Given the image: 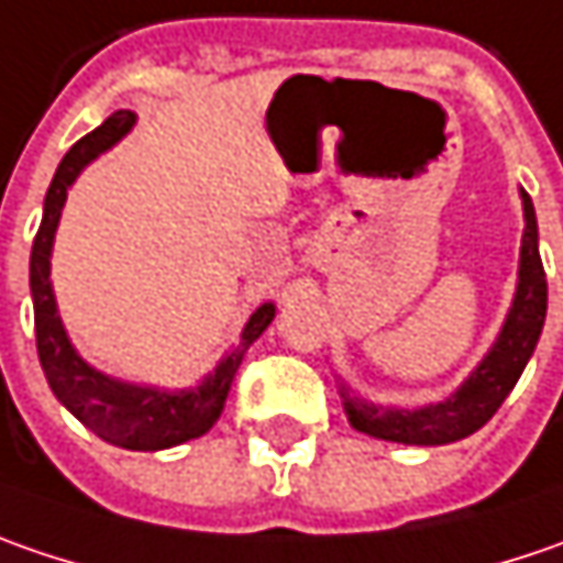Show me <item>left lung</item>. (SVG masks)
<instances>
[{"mask_svg":"<svg viewBox=\"0 0 563 563\" xmlns=\"http://www.w3.org/2000/svg\"><path fill=\"white\" fill-rule=\"evenodd\" d=\"M523 213L526 233L523 255H520V286H517V299L504 321L495 350L482 358V365L451 400L422 406L412 412L365 404L350 394V387H340L346 416L358 431L372 438H384V441H400V444H451L478 431L498 412V406L507 400V394L523 375L526 362L539 343V333L545 324V308H549V283H545V267L539 257L536 208L526 191Z\"/></svg>","mask_w":563,"mask_h":563,"instance_id":"8db88e82","label":"left lung"}]
</instances>
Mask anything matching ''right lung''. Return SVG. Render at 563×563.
Masks as SVG:
<instances>
[{
  "mask_svg": "<svg viewBox=\"0 0 563 563\" xmlns=\"http://www.w3.org/2000/svg\"><path fill=\"white\" fill-rule=\"evenodd\" d=\"M132 122H135V115L129 110L112 112L100 129H93L90 135L75 141L71 151L62 157L59 169L49 183V191H46L43 220H40L34 249H31V296H34L40 365H43V375L49 380L56 400L71 416H78L93 434H100L110 444L129 448V451H163V448H176V444L191 441V438H201L220 419L230 384L239 372L242 353L274 321V306L267 302V306L257 308L252 321L242 330V346L227 355L220 362V368L201 387L185 390V394H159V390L103 378L71 350V343L62 330L59 314H56L53 286H49L53 235L59 227L68 185L75 183V176L81 173L85 163H90L100 151L112 147L119 137L125 135L132 129Z\"/></svg>",
  "mask_w": 563,
  "mask_h": 563,
  "instance_id": "1",
  "label": "right lung"
}]
</instances>
